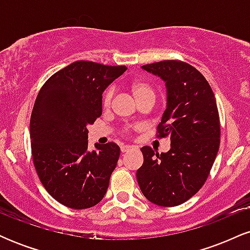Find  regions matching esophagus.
<instances>
[{
    "label": "esophagus",
    "instance_id": "esophagus-1",
    "mask_svg": "<svg viewBox=\"0 0 250 250\" xmlns=\"http://www.w3.org/2000/svg\"><path fill=\"white\" fill-rule=\"evenodd\" d=\"M133 149V147L131 146H121V151L122 153H127V151L131 150Z\"/></svg>",
    "mask_w": 250,
    "mask_h": 250
}]
</instances>
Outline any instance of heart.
<instances>
[{
  "instance_id": "heart-1",
  "label": "heart",
  "mask_w": 250,
  "mask_h": 250,
  "mask_svg": "<svg viewBox=\"0 0 250 250\" xmlns=\"http://www.w3.org/2000/svg\"><path fill=\"white\" fill-rule=\"evenodd\" d=\"M130 89H131V93H133V95L135 99H136L137 102L142 101V100H147V99H151V100L155 99L154 89L151 88V85L148 84L147 82L135 81L131 83ZM113 96H114V89L109 88L104 93V95H103V105H104V107L110 105Z\"/></svg>"
}]
</instances>
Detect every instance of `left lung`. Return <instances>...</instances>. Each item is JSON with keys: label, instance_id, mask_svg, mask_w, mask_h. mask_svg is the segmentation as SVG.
Returning <instances> with one entry per match:
<instances>
[{"label": "left lung", "instance_id": "obj_1", "mask_svg": "<svg viewBox=\"0 0 250 250\" xmlns=\"http://www.w3.org/2000/svg\"><path fill=\"white\" fill-rule=\"evenodd\" d=\"M141 68L166 83L167 105L157 129L160 137L169 139L170 149L155 154L142 147L137 182L150 202L175 207L205 185L219 151L216 100L205 76L188 63L161 61Z\"/></svg>", "mask_w": 250, "mask_h": 250}]
</instances>
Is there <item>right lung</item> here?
<instances>
[{
  "mask_svg": "<svg viewBox=\"0 0 250 250\" xmlns=\"http://www.w3.org/2000/svg\"><path fill=\"white\" fill-rule=\"evenodd\" d=\"M125 65L75 61L43 84L30 117L31 153L43 187L65 207L103 199L120 157L114 142L88 149V125L102 115V94Z\"/></svg>",
  "mask_w": 250,
  "mask_h": 250,
  "instance_id": "add662e5",
  "label": "right lung"
}]
</instances>
